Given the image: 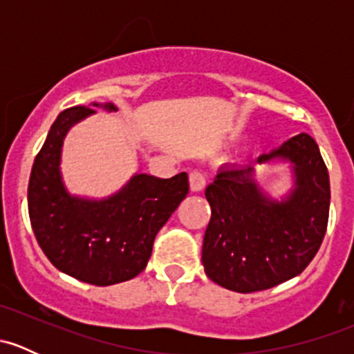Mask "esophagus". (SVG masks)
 <instances>
[{"label":"esophagus","mask_w":354,"mask_h":354,"mask_svg":"<svg viewBox=\"0 0 354 354\" xmlns=\"http://www.w3.org/2000/svg\"><path fill=\"white\" fill-rule=\"evenodd\" d=\"M190 188L192 192H200L205 188V174L202 171H192L190 173Z\"/></svg>","instance_id":"34e87169"}]
</instances>
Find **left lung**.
<instances>
[{
  "instance_id": "obj_1",
  "label": "left lung",
  "mask_w": 354,
  "mask_h": 354,
  "mask_svg": "<svg viewBox=\"0 0 354 354\" xmlns=\"http://www.w3.org/2000/svg\"><path fill=\"white\" fill-rule=\"evenodd\" d=\"M274 159L291 164L295 185L284 198L260 190L253 166H223L205 190L212 216L203 236V269L231 291H262L292 279L326 236L330 185L317 142L299 133L257 164Z\"/></svg>"
}]
</instances>
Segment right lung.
<instances>
[{
    "instance_id": "1",
    "label": "right lung",
    "mask_w": 354,
    "mask_h": 354,
    "mask_svg": "<svg viewBox=\"0 0 354 354\" xmlns=\"http://www.w3.org/2000/svg\"><path fill=\"white\" fill-rule=\"evenodd\" d=\"M102 108L116 111L111 102ZM94 113L75 106L56 118L32 166L28 216L35 240L56 269L82 283L111 286L145 269L156 234L188 195V174L169 180L135 174L102 200L70 195L59 171L63 140L75 123Z\"/></svg>"
}]
</instances>
